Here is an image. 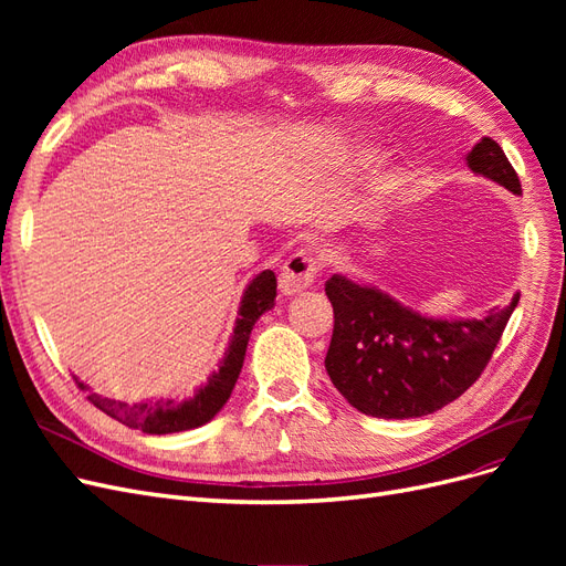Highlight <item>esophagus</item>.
<instances>
[{
    "mask_svg": "<svg viewBox=\"0 0 566 566\" xmlns=\"http://www.w3.org/2000/svg\"><path fill=\"white\" fill-rule=\"evenodd\" d=\"M318 269H321L318 256H314L312 252H306V250L295 252L279 273L281 293L283 295L302 293V290H306L316 281Z\"/></svg>",
    "mask_w": 566,
    "mask_h": 566,
    "instance_id": "obj_1",
    "label": "esophagus"
}]
</instances>
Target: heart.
Segmentation results:
<instances>
[{
    "instance_id": "heart-1",
    "label": "heart",
    "mask_w": 566,
    "mask_h": 566,
    "mask_svg": "<svg viewBox=\"0 0 566 566\" xmlns=\"http://www.w3.org/2000/svg\"><path fill=\"white\" fill-rule=\"evenodd\" d=\"M366 158H368V160H370V158H373V156H370V153H368V156H366Z\"/></svg>"
}]
</instances>
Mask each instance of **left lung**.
<instances>
[{
    "instance_id": "left-lung-1",
    "label": "left lung",
    "mask_w": 566,
    "mask_h": 566,
    "mask_svg": "<svg viewBox=\"0 0 566 566\" xmlns=\"http://www.w3.org/2000/svg\"><path fill=\"white\" fill-rule=\"evenodd\" d=\"M472 172L522 196V184L503 148L484 136L470 153ZM335 314L325 370L356 410L373 418L430 416L455 401L484 373L520 295L484 318H427L378 287L345 276L325 281Z\"/></svg>"
}]
</instances>
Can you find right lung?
Segmentation results:
<instances>
[{
    "label": "right lung",
    "mask_w": 566,
    "mask_h": 566,
    "mask_svg": "<svg viewBox=\"0 0 566 566\" xmlns=\"http://www.w3.org/2000/svg\"><path fill=\"white\" fill-rule=\"evenodd\" d=\"M273 302H276V276H273V271H262L245 290L243 302H241V318L235 321V331H233L224 361L219 364L217 373L210 375L208 385L200 387L191 399L177 401V403L172 399L169 401L160 399V401H144L134 406L98 397V394H90L87 399L98 410H104L106 416L132 427V430H142L146 434H172V432L193 430V427L210 422L219 413L221 406L229 401L238 375H241L252 325L264 312L271 310ZM77 387L84 389L82 382H77Z\"/></svg>",
    "instance_id": "add662e5"
}]
</instances>
